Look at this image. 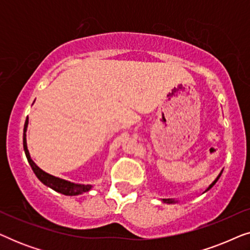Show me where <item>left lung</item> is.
Segmentation results:
<instances>
[{
    "label": "left lung",
    "instance_id": "1",
    "mask_svg": "<svg viewBox=\"0 0 250 250\" xmlns=\"http://www.w3.org/2000/svg\"><path fill=\"white\" fill-rule=\"evenodd\" d=\"M221 174H222V172H221L220 174H218V176L216 177V179H215V180H214V182H213V183H211V184H210V186H209V187H208V188H207V189H206V190H205L203 193H205V192H207V191H208V190H210V189H211V188H213V187L215 186V183H216V182H217V181H218V179H220ZM162 201H163V203H165V204H172V205H173V204H177V203H179V200H176V199H162Z\"/></svg>",
    "mask_w": 250,
    "mask_h": 250
}]
</instances>
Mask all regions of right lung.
<instances>
[{"label": "right lung", "instance_id": "obj_1", "mask_svg": "<svg viewBox=\"0 0 250 250\" xmlns=\"http://www.w3.org/2000/svg\"><path fill=\"white\" fill-rule=\"evenodd\" d=\"M27 127H28V117H27L25 122V126H23V150H25L27 160H28L30 167H32L33 172L35 173L41 182L45 184L46 187L51 188V189L57 191V192L66 194V196H78V194H82L84 192H88L93 186L92 184H81V183H74L70 182V181L60 179V177L53 176L51 174L44 172L43 169H41L39 166L34 163V160L30 157V153L28 151V148H27V140H26V132Z\"/></svg>", "mask_w": 250, "mask_h": 250}]
</instances>
